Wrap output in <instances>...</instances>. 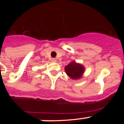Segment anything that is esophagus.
<instances>
[{"mask_svg":"<svg viewBox=\"0 0 124 124\" xmlns=\"http://www.w3.org/2000/svg\"><path fill=\"white\" fill-rule=\"evenodd\" d=\"M51 61H52L53 62H56V60L55 58H52L51 59Z\"/></svg>","mask_w":124,"mask_h":124,"instance_id":"obj_1","label":"esophagus"}]
</instances>
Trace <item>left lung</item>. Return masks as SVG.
Here are the masks:
<instances>
[{"label": "left lung", "mask_w": 124, "mask_h": 124, "mask_svg": "<svg viewBox=\"0 0 124 124\" xmlns=\"http://www.w3.org/2000/svg\"><path fill=\"white\" fill-rule=\"evenodd\" d=\"M84 68L81 64L76 62H71L65 67L66 73L73 79H77L81 77Z\"/></svg>", "instance_id": "1"}]
</instances>
